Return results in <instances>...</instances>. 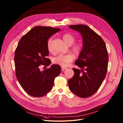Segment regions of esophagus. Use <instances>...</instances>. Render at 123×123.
Segmentation results:
<instances>
[{"instance_id": "esophagus-1", "label": "esophagus", "mask_w": 123, "mask_h": 123, "mask_svg": "<svg viewBox=\"0 0 123 123\" xmlns=\"http://www.w3.org/2000/svg\"><path fill=\"white\" fill-rule=\"evenodd\" d=\"M61 68H62V71H64V70L67 69V68H66V67H61Z\"/></svg>"}]
</instances>
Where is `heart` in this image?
Masks as SVG:
<instances>
[{"mask_svg":"<svg viewBox=\"0 0 123 123\" xmlns=\"http://www.w3.org/2000/svg\"><path fill=\"white\" fill-rule=\"evenodd\" d=\"M65 42L68 46L72 45L75 40V37L71 33H65L62 37ZM47 48L49 51H52V38H49L47 42ZM83 49V44L81 42H77L73 44L72 50L76 55H79ZM74 59V56L72 54L66 55L60 54L52 59V62L62 67H67Z\"/></svg>","mask_w":123,"mask_h":123,"instance_id":"1","label":"heart"}]
</instances>
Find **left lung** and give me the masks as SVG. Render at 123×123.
Here are the masks:
<instances>
[{
    "label": "left lung",
    "mask_w": 123,
    "mask_h": 123,
    "mask_svg": "<svg viewBox=\"0 0 123 123\" xmlns=\"http://www.w3.org/2000/svg\"><path fill=\"white\" fill-rule=\"evenodd\" d=\"M69 28L79 31L83 38V49L75 64L80 68H73L74 75L68 80L72 92L81 98L93 95L99 89L106 76L108 54L102 37L85 25H74Z\"/></svg>",
    "instance_id": "left-lung-1"
}]
</instances>
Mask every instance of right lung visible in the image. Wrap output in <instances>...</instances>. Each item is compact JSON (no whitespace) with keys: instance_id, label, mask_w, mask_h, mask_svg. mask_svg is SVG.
Returning a JSON list of instances; mask_svg holds the SVG:
<instances>
[{"instance_id":"1","label":"right lung","mask_w":123,"mask_h":123,"mask_svg":"<svg viewBox=\"0 0 123 123\" xmlns=\"http://www.w3.org/2000/svg\"><path fill=\"white\" fill-rule=\"evenodd\" d=\"M60 30L51 27H34L21 37L15 49L16 78L23 90L31 96L40 97L48 93L61 72L58 65H52L43 71L39 68L42 65L47 67L50 64L51 61L46 58L49 53L48 40Z\"/></svg>"}]
</instances>
